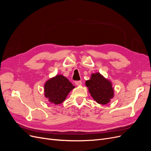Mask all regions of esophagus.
<instances>
[{"label": "esophagus", "instance_id": "34e87169", "mask_svg": "<svg viewBox=\"0 0 151 151\" xmlns=\"http://www.w3.org/2000/svg\"><path fill=\"white\" fill-rule=\"evenodd\" d=\"M75 84L77 86H81L82 84V81H77L75 82Z\"/></svg>", "mask_w": 151, "mask_h": 151}]
</instances>
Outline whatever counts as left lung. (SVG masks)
I'll use <instances>...</instances> for the list:
<instances>
[{"mask_svg": "<svg viewBox=\"0 0 151 151\" xmlns=\"http://www.w3.org/2000/svg\"><path fill=\"white\" fill-rule=\"evenodd\" d=\"M86 85L91 96L99 104H106L113 97L111 83L98 72L91 75L90 80L86 81Z\"/></svg>", "mask_w": 151, "mask_h": 151, "instance_id": "8db88e82", "label": "left lung"}]
</instances>
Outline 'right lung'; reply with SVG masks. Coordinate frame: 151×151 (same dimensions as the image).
<instances>
[{"instance_id": "add662e5", "label": "right lung", "mask_w": 151, "mask_h": 151, "mask_svg": "<svg viewBox=\"0 0 151 151\" xmlns=\"http://www.w3.org/2000/svg\"><path fill=\"white\" fill-rule=\"evenodd\" d=\"M70 82L62 75H57L49 79L45 84V96L55 104L62 103L70 91L74 88Z\"/></svg>"}]
</instances>
